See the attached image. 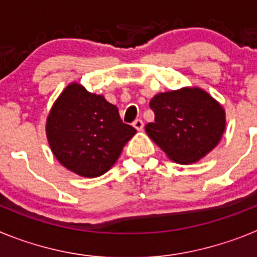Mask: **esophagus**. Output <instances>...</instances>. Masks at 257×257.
Listing matches in <instances>:
<instances>
[{
    "label": "esophagus",
    "mask_w": 257,
    "mask_h": 257,
    "mask_svg": "<svg viewBox=\"0 0 257 257\" xmlns=\"http://www.w3.org/2000/svg\"><path fill=\"white\" fill-rule=\"evenodd\" d=\"M133 126L135 127L138 131H142L143 128H144V122H143L142 119H136V121L133 123Z\"/></svg>",
    "instance_id": "obj_1"
}]
</instances>
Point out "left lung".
<instances>
[{"label":"left lung","instance_id":"left-lung-1","mask_svg":"<svg viewBox=\"0 0 257 257\" xmlns=\"http://www.w3.org/2000/svg\"><path fill=\"white\" fill-rule=\"evenodd\" d=\"M149 105L154 122L147 124L145 131L176 163L198 162L219 144L225 131V110L199 87L161 92Z\"/></svg>","mask_w":257,"mask_h":257}]
</instances>
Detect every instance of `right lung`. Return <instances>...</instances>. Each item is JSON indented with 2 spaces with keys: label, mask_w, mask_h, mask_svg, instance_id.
Returning <instances> with one entry per match:
<instances>
[{
  "label": "right lung",
  "mask_w": 257,
  "mask_h": 257,
  "mask_svg": "<svg viewBox=\"0 0 257 257\" xmlns=\"http://www.w3.org/2000/svg\"><path fill=\"white\" fill-rule=\"evenodd\" d=\"M136 134L103 95L72 82L61 91L46 119L51 152L65 169L83 178L105 174Z\"/></svg>",
  "instance_id": "1"
}]
</instances>
